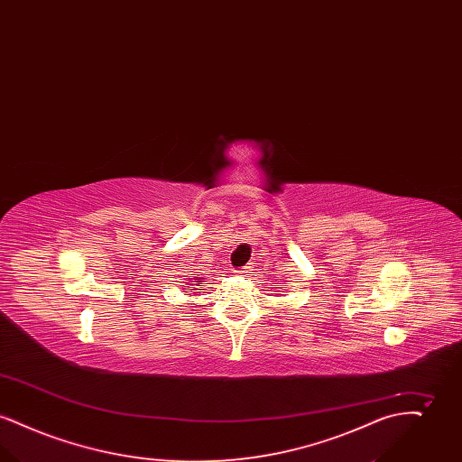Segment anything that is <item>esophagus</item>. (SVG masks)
Returning <instances> with one entry per match:
<instances>
[{
    "mask_svg": "<svg viewBox=\"0 0 462 462\" xmlns=\"http://www.w3.org/2000/svg\"><path fill=\"white\" fill-rule=\"evenodd\" d=\"M251 270H253V266H251V264H245V266H242V268L237 270V273L245 277V275H249V273H251Z\"/></svg>",
    "mask_w": 462,
    "mask_h": 462,
    "instance_id": "1",
    "label": "esophagus"
}]
</instances>
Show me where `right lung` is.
<instances>
[{"mask_svg": "<svg viewBox=\"0 0 462 462\" xmlns=\"http://www.w3.org/2000/svg\"><path fill=\"white\" fill-rule=\"evenodd\" d=\"M194 281H196V282H202V281H199V279H194Z\"/></svg>", "mask_w": 462, "mask_h": 462, "instance_id": "add662e5", "label": "right lung"}]
</instances>
